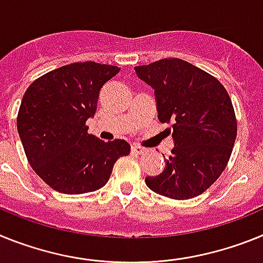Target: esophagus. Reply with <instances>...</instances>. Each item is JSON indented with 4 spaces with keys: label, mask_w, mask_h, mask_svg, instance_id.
Listing matches in <instances>:
<instances>
[{
    "label": "esophagus",
    "mask_w": 263,
    "mask_h": 263,
    "mask_svg": "<svg viewBox=\"0 0 263 263\" xmlns=\"http://www.w3.org/2000/svg\"><path fill=\"white\" fill-rule=\"evenodd\" d=\"M131 151H132V152H134V154H136V155H143V154H145V152H147V149H145V148L140 147V145H136V144L132 145Z\"/></svg>",
    "instance_id": "obj_1"
}]
</instances>
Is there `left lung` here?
Here are the masks:
<instances>
[{
  "label": "left lung",
  "mask_w": 263,
  "mask_h": 263,
  "mask_svg": "<svg viewBox=\"0 0 263 263\" xmlns=\"http://www.w3.org/2000/svg\"><path fill=\"white\" fill-rule=\"evenodd\" d=\"M135 71L155 90L157 119L172 123L175 143L163 172L145 177V184L173 200L201 195L223 172L236 141L229 93L216 78L182 59H160Z\"/></svg>",
  "instance_id": "obj_1"
}]
</instances>
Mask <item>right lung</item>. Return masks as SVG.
<instances>
[{
    "label": "right lung",
    "instance_id": "1",
    "mask_svg": "<svg viewBox=\"0 0 263 263\" xmlns=\"http://www.w3.org/2000/svg\"><path fill=\"white\" fill-rule=\"evenodd\" d=\"M118 66L71 63L42 75L29 86L17 116V128L34 172L54 191L82 195L108 181L114 164L129 154L122 139L104 143L86 125L97 112L104 83Z\"/></svg>",
    "mask_w": 263,
    "mask_h": 263
}]
</instances>
